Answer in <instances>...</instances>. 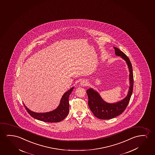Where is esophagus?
Masks as SVG:
<instances>
[{"label":"esophagus","mask_w":155,"mask_h":155,"mask_svg":"<svg viewBox=\"0 0 155 155\" xmlns=\"http://www.w3.org/2000/svg\"><path fill=\"white\" fill-rule=\"evenodd\" d=\"M88 84V82L87 80H83L80 83V85L82 87H84V86H87Z\"/></svg>","instance_id":"obj_1"}]
</instances>
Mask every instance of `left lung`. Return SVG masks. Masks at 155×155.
Here are the masks:
<instances>
[{
	"label": "left lung",
	"mask_w": 155,
	"mask_h": 155,
	"mask_svg": "<svg viewBox=\"0 0 155 155\" xmlns=\"http://www.w3.org/2000/svg\"><path fill=\"white\" fill-rule=\"evenodd\" d=\"M116 56L120 57L125 61L129 68L130 87L129 92L125 98L122 101L115 103H107L101 97L97 91L92 88L87 90L88 96V105L91 111L96 117L101 120H109L120 115L124 111L132 94L133 88V74L132 66L131 61L127 55L120 50L118 48L114 47Z\"/></svg>",
	"instance_id": "8db88e82"
}]
</instances>
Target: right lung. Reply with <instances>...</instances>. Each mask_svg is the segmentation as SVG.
<instances>
[{
    "label": "right lung",
    "instance_id": "right-lung-1",
    "mask_svg": "<svg viewBox=\"0 0 155 155\" xmlns=\"http://www.w3.org/2000/svg\"><path fill=\"white\" fill-rule=\"evenodd\" d=\"M74 87H72L68 91L66 92L62 96L60 104L57 108L47 113H38L31 111L28 109L26 106H24L26 110L32 117L35 119L43 121L45 122L56 123L61 122L68 116L69 112V101L68 98L70 94L73 90Z\"/></svg>",
    "mask_w": 155,
    "mask_h": 155
}]
</instances>
